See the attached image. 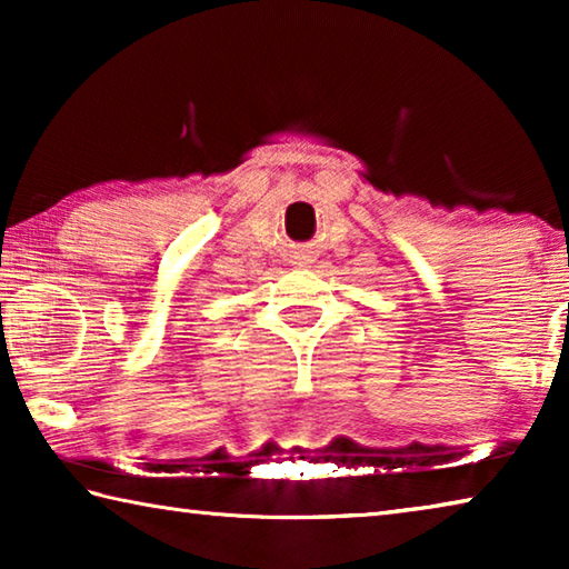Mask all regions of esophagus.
I'll list each match as a JSON object with an SVG mask.
<instances>
[{
	"instance_id": "esophagus-1",
	"label": "esophagus",
	"mask_w": 569,
	"mask_h": 569,
	"mask_svg": "<svg viewBox=\"0 0 569 569\" xmlns=\"http://www.w3.org/2000/svg\"><path fill=\"white\" fill-rule=\"evenodd\" d=\"M291 263L293 266H306V263H311V253H308V250H291Z\"/></svg>"
}]
</instances>
